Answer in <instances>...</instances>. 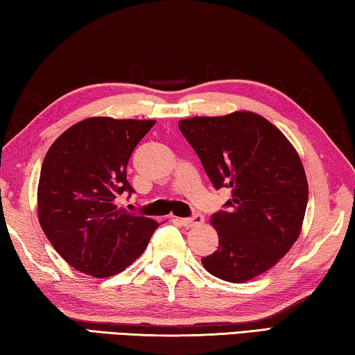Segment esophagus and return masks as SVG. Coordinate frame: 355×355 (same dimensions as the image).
Masks as SVG:
<instances>
[{"mask_svg":"<svg viewBox=\"0 0 355 355\" xmlns=\"http://www.w3.org/2000/svg\"><path fill=\"white\" fill-rule=\"evenodd\" d=\"M202 222H203V216L202 214H194V216H191V218L182 219V224L186 228H192V227H196V225H200Z\"/></svg>","mask_w":355,"mask_h":355,"instance_id":"esophagus-1","label":"esophagus"}]
</instances>
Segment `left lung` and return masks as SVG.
Segmentation results:
<instances>
[{"label":"left lung","mask_w":355,"mask_h":355,"mask_svg":"<svg viewBox=\"0 0 355 355\" xmlns=\"http://www.w3.org/2000/svg\"><path fill=\"white\" fill-rule=\"evenodd\" d=\"M216 189H232L224 211L211 216L219 236L202 264L214 277L244 284L277 263L302 230L309 183L296 148L255 112L178 122Z\"/></svg>","instance_id":"left-lung-1"}]
</instances>
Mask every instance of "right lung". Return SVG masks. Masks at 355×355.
Returning <instances> with one entry per match:
<instances>
[{"label": "right lung", "instance_id": "1", "mask_svg": "<svg viewBox=\"0 0 355 355\" xmlns=\"http://www.w3.org/2000/svg\"><path fill=\"white\" fill-rule=\"evenodd\" d=\"M155 120L89 117L51 144L37 188L40 227L55 250L92 277L122 272L142 255L158 222L128 213L127 164Z\"/></svg>", "mask_w": 355, "mask_h": 355}]
</instances>
